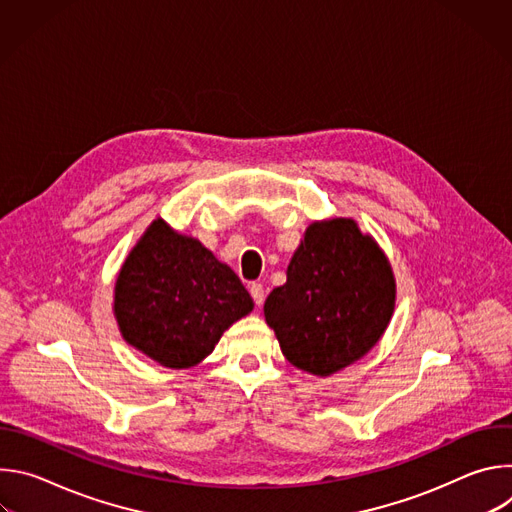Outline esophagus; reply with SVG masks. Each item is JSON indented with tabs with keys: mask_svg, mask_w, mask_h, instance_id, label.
I'll use <instances>...</instances> for the list:
<instances>
[{
	"mask_svg": "<svg viewBox=\"0 0 512 512\" xmlns=\"http://www.w3.org/2000/svg\"><path fill=\"white\" fill-rule=\"evenodd\" d=\"M249 294H251V298H253L257 308L263 306V302H265V289H263L261 283H251L249 285Z\"/></svg>",
	"mask_w": 512,
	"mask_h": 512,
	"instance_id": "esophagus-1",
	"label": "esophagus"
}]
</instances>
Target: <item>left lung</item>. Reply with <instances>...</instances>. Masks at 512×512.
Wrapping results in <instances>:
<instances>
[{"mask_svg": "<svg viewBox=\"0 0 512 512\" xmlns=\"http://www.w3.org/2000/svg\"><path fill=\"white\" fill-rule=\"evenodd\" d=\"M393 310L391 263L352 218L312 223L287 265V281L263 306L283 356L316 377H330L367 354Z\"/></svg>", "mask_w": 512, "mask_h": 512, "instance_id": "1", "label": "left lung"}]
</instances>
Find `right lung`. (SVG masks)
I'll return each instance as SVG.
<instances>
[{"label":"right lung","instance_id":"obj_1","mask_svg":"<svg viewBox=\"0 0 512 512\" xmlns=\"http://www.w3.org/2000/svg\"><path fill=\"white\" fill-rule=\"evenodd\" d=\"M251 310L235 271L162 218L129 251L115 281L113 312L123 340L168 369L204 360Z\"/></svg>","mask_w":512,"mask_h":512}]
</instances>
